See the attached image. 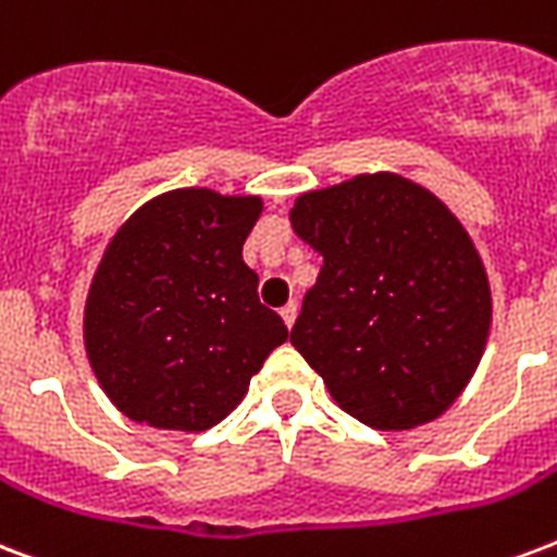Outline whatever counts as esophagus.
I'll return each instance as SVG.
<instances>
[{
	"instance_id": "34e87169",
	"label": "esophagus",
	"mask_w": 557,
	"mask_h": 557,
	"mask_svg": "<svg viewBox=\"0 0 557 557\" xmlns=\"http://www.w3.org/2000/svg\"><path fill=\"white\" fill-rule=\"evenodd\" d=\"M280 318H283V324H286L288 330H292V324H295V318H297V304H295V300H288L286 307L280 309Z\"/></svg>"
}]
</instances>
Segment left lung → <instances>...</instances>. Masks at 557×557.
<instances>
[{"label": "left lung", "mask_w": 557, "mask_h": 557, "mask_svg": "<svg viewBox=\"0 0 557 557\" xmlns=\"http://www.w3.org/2000/svg\"><path fill=\"white\" fill-rule=\"evenodd\" d=\"M292 227L324 257L292 345L373 430H414L465 392L491 330L485 265L447 203L394 172L304 193Z\"/></svg>", "instance_id": "8db88e82"}]
</instances>
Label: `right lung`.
<instances>
[{
    "label": "right lung",
    "instance_id": "right-lung-1",
    "mask_svg": "<svg viewBox=\"0 0 557 557\" xmlns=\"http://www.w3.org/2000/svg\"><path fill=\"white\" fill-rule=\"evenodd\" d=\"M260 212L257 195L189 186L143 203L110 239L84 307V347L125 418L210 430L288 338L242 260Z\"/></svg>",
    "mask_w": 557,
    "mask_h": 557
}]
</instances>
